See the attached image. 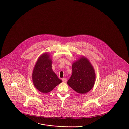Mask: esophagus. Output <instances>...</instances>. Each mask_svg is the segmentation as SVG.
I'll return each mask as SVG.
<instances>
[{"mask_svg": "<svg viewBox=\"0 0 129 129\" xmlns=\"http://www.w3.org/2000/svg\"><path fill=\"white\" fill-rule=\"evenodd\" d=\"M62 80L63 82H67V79L66 78H62Z\"/></svg>", "mask_w": 129, "mask_h": 129, "instance_id": "1", "label": "esophagus"}]
</instances>
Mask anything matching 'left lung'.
Returning <instances> with one entry per match:
<instances>
[{
  "instance_id": "1",
  "label": "left lung",
  "mask_w": 129,
  "mask_h": 129,
  "mask_svg": "<svg viewBox=\"0 0 129 129\" xmlns=\"http://www.w3.org/2000/svg\"><path fill=\"white\" fill-rule=\"evenodd\" d=\"M72 69V75L68 84L78 93L89 92L93 87L96 78L95 70L89 59L81 56L74 62Z\"/></svg>"
}]
</instances>
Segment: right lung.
<instances>
[{"label":"right lung","mask_w":129,"mask_h":129,"mask_svg":"<svg viewBox=\"0 0 129 129\" xmlns=\"http://www.w3.org/2000/svg\"><path fill=\"white\" fill-rule=\"evenodd\" d=\"M52 63L50 54L45 53L39 57L33 69L32 76L33 84L43 93L51 91L62 82L53 71Z\"/></svg>","instance_id":"add662e5"}]
</instances>
